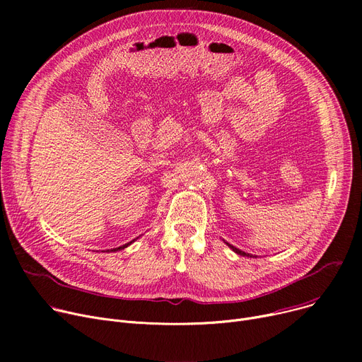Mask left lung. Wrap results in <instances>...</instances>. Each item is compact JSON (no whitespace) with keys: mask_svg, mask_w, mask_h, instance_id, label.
Returning a JSON list of instances; mask_svg holds the SVG:
<instances>
[{"mask_svg":"<svg viewBox=\"0 0 362 362\" xmlns=\"http://www.w3.org/2000/svg\"><path fill=\"white\" fill-rule=\"evenodd\" d=\"M227 246H229V248L233 251V252H236L238 255H242V257H245V255H248V257H252L254 258V255H251V254H248V252H245V251H242V250H239V248H236V246H233V245H230L229 242H224ZM257 258V257H255Z\"/></svg>","mask_w":362,"mask_h":362,"instance_id":"obj_1","label":"left lung"}]
</instances>
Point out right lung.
<instances>
[{"label":"right lung","instance_id":"right-lung-1","mask_svg":"<svg viewBox=\"0 0 362 362\" xmlns=\"http://www.w3.org/2000/svg\"><path fill=\"white\" fill-rule=\"evenodd\" d=\"M138 239V238H136ZM136 239H133L132 242H129V243H124V245H122V246H119V248H112L110 252H116V251H120V250H124V248H127V246L130 245V243H133V242H135Z\"/></svg>","mask_w":362,"mask_h":362}]
</instances>
